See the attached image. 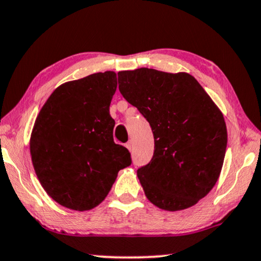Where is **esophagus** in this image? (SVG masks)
I'll return each instance as SVG.
<instances>
[{
    "mask_svg": "<svg viewBox=\"0 0 261 261\" xmlns=\"http://www.w3.org/2000/svg\"><path fill=\"white\" fill-rule=\"evenodd\" d=\"M125 146H126V148H127L128 150H131V149H133V142H131V141H128L127 143L125 144Z\"/></svg>",
    "mask_w": 261,
    "mask_h": 261,
    "instance_id": "34e87169",
    "label": "esophagus"
}]
</instances>
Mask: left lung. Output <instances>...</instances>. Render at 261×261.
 Segmentation results:
<instances>
[{
    "instance_id": "left-lung-1",
    "label": "left lung",
    "mask_w": 261,
    "mask_h": 261,
    "mask_svg": "<svg viewBox=\"0 0 261 261\" xmlns=\"http://www.w3.org/2000/svg\"><path fill=\"white\" fill-rule=\"evenodd\" d=\"M118 84L153 131V156L137 170L148 200L166 211L191 207L222 171L227 143L222 112L188 73L142 67L119 72Z\"/></svg>"
}]
</instances>
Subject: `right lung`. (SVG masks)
<instances>
[{"label": "right lung", "instance_id": "1", "mask_svg": "<svg viewBox=\"0 0 261 261\" xmlns=\"http://www.w3.org/2000/svg\"><path fill=\"white\" fill-rule=\"evenodd\" d=\"M117 74L107 71L59 87L39 112L30 151L42 187L58 203L87 211L101 203L131 154L114 143L110 105Z\"/></svg>", "mask_w": 261, "mask_h": 261}]
</instances>
